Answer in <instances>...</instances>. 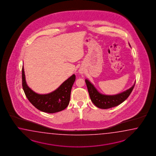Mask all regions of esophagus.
<instances>
[{
    "mask_svg": "<svg viewBox=\"0 0 156 156\" xmlns=\"http://www.w3.org/2000/svg\"><path fill=\"white\" fill-rule=\"evenodd\" d=\"M80 73H83V71L82 70H80Z\"/></svg>",
    "mask_w": 156,
    "mask_h": 156,
    "instance_id": "esophagus-1",
    "label": "esophagus"
}]
</instances>
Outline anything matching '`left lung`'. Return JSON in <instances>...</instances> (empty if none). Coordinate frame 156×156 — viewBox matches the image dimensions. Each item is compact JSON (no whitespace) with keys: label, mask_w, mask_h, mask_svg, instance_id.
Masks as SVG:
<instances>
[{"label":"left lung","mask_w":156,"mask_h":156,"mask_svg":"<svg viewBox=\"0 0 156 156\" xmlns=\"http://www.w3.org/2000/svg\"><path fill=\"white\" fill-rule=\"evenodd\" d=\"M85 83L90 99L93 104L99 108L106 109L118 106L124 101L132 93L136 81L129 89L126 90L122 93L112 95H104L99 92V91L96 89V87L89 80L85 79Z\"/></svg>","instance_id":"1"}]
</instances>
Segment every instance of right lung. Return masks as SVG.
Returning <instances> with one entry per match:
<instances>
[{
    "label": "right lung",
    "instance_id": "1",
    "mask_svg": "<svg viewBox=\"0 0 156 156\" xmlns=\"http://www.w3.org/2000/svg\"><path fill=\"white\" fill-rule=\"evenodd\" d=\"M75 79L76 76L73 74L52 92L40 94L35 93L27 84L22 67V86L26 96L33 106L45 113H57L66 108L70 103L71 89Z\"/></svg>",
    "mask_w": 156,
    "mask_h": 156
}]
</instances>
